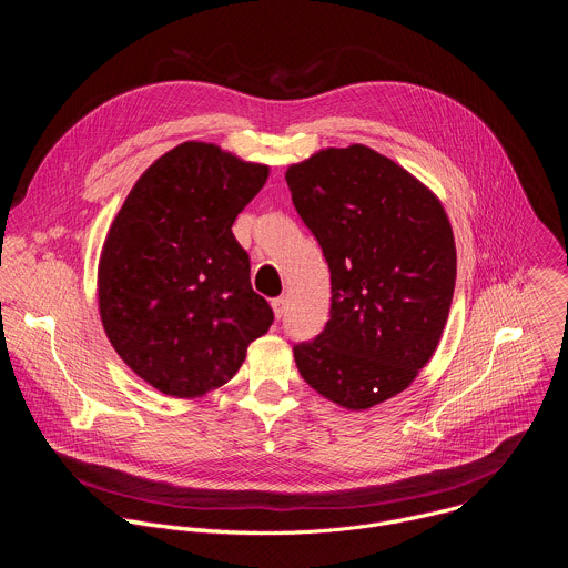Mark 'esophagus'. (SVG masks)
<instances>
[{"instance_id":"esophagus-1","label":"esophagus","mask_w":568,"mask_h":568,"mask_svg":"<svg viewBox=\"0 0 568 568\" xmlns=\"http://www.w3.org/2000/svg\"><path fill=\"white\" fill-rule=\"evenodd\" d=\"M272 307H274L276 318H281V316L285 314V307H287V296H276V298L272 301Z\"/></svg>"}]
</instances>
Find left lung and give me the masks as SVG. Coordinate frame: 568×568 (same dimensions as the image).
Listing matches in <instances>:
<instances>
[{"label":"left lung","mask_w":568,"mask_h":568,"mask_svg":"<svg viewBox=\"0 0 568 568\" xmlns=\"http://www.w3.org/2000/svg\"><path fill=\"white\" fill-rule=\"evenodd\" d=\"M331 270V318L294 344L303 379L346 409L407 388L434 355L456 285L445 209L388 156L328 148L285 173Z\"/></svg>","instance_id":"obj_1"}]
</instances>
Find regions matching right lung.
Listing matches in <instances>:
<instances>
[{"label":"right lung","instance_id":"obj_1","mask_svg":"<svg viewBox=\"0 0 568 568\" xmlns=\"http://www.w3.org/2000/svg\"><path fill=\"white\" fill-rule=\"evenodd\" d=\"M270 169L186 141L139 178L99 267L103 328L121 359L166 395L229 382L274 323L231 231Z\"/></svg>","mask_w":568,"mask_h":568}]
</instances>
